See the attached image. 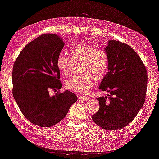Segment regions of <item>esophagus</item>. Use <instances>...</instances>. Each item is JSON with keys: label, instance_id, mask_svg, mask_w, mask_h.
I'll return each mask as SVG.
<instances>
[{"label": "esophagus", "instance_id": "obj_1", "mask_svg": "<svg viewBox=\"0 0 159 159\" xmlns=\"http://www.w3.org/2000/svg\"><path fill=\"white\" fill-rule=\"evenodd\" d=\"M79 98L80 99V100H81V101H88L89 99V97H87V96H80L79 97Z\"/></svg>", "mask_w": 159, "mask_h": 159}]
</instances>
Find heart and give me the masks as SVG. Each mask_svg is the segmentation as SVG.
Segmentation results:
<instances>
[{"label": "heart", "instance_id": "obj_1", "mask_svg": "<svg viewBox=\"0 0 159 159\" xmlns=\"http://www.w3.org/2000/svg\"><path fill=\"white\" fill-rule=\"evenodd\" d=\"M70 58L65 53L57 57L56 66L58 70L66 75L72 71L73 61H83L80 66L82 74L66 80V86L70 91L77 93H87L96 80L103 79L109 67L108 54L103 49H96L93 45L80 43L70 49Z\"/></svg>", "mask_w": 159, "mask_h": 159}]
</instances>
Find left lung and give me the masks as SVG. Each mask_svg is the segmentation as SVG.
I'll list each match as a JSON object with an SVG mask.
<instances>
[{
    "mask_svg": "<svg viewBox=\"0 0 159 159\" xmlns=\"http://www.w3.org/2000/svg\"><path fill=\"white\" fill-rule=\"evenodd\" d=\"M105 51L109 67L99 89L109 94L99 97L100 108L91 116L108 131L129 125L143 106L147 89V70L140 57L129 45L110 40Z\"/></svg>",
    "mask_w": 159,
    "mask_h": 159,
    "instance_id": "8db88e82",
    "label": "left lung"
}]
</instances>
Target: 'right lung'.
Listing matches in <instances>:
<instances>
[{
    "mask_svg": "<svg viewBox=\"0 0 159 159\" xmlns=\"http://www.w3.org/2000/svg\"><path fill=\"white\" fill-rule=\"evenodd\" d=\"M64 46L62 38L47 34L29 43L13 68V95L23 116L36 125L51 127L66 117L76 95L69 91L51 96L50 89H61L57 57Z\"/></svg>",
    "mask_w": 159,
    "mask_h": 159,
    "instance_id": "add662e5",
    "label": "right lung"
}]
</instances>
